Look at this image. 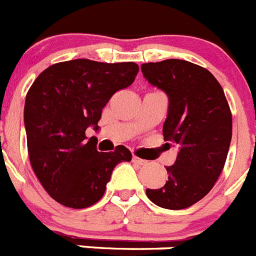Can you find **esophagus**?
Listing matches in <instances>:
<instances>
[{
  "instance_id": "esophagus-1",
  "label": "esophagus",
  "mask_w": 256,
  "mask_h": 256,
  "mask_svg": "<svg viewBox=\"0 0 256 256\" xmlns=\"http://www.w3.org/2000/svg\"><path fill=\"white\" fill-rule=\"evenodd\" d=\"M132 160L134 162V163H137V164H138V166H144V164H146V160H144V159L138 158V156H136V155H134V156H133Z\"/></svg>"
}]
</instances>
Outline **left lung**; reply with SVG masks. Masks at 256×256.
<instances>
[{"mask_svg": "<svg viewBox=\"0 0 256 256\" xmlns=\"http://www.w3.org/2000/svg\"><path fill=\"white\" fill-rule=\"evenodd\" d=\"M148 82L168 96L163 136L178 146L174 166L166 167L168 181L146 189L156 206L182 210L208 194L226 164L232 140V112L215 76L182 60L144 63Z\"/></svg>", "mask_w": 256, "mask_h": 256, "instance_id": "obj_1", "label": "left lung"}]
</instances>
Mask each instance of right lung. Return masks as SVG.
<instances>
[{
  "mask_svg": "<svg viewBox=\"0 0 256 256\" xmlns=\"http://www.w3.org/2000/svg\"><path fill=\"white\" fill-rule=\"evenodd\" d=\"M138 72L133 62L102 63L74 60L48 67L26 97L24 126L30 166L53 200L71 208L97 203L115 166L132 154L119 145L97 152L96 137L102 108L115 92L130 86Z\"/></svg>",
  "mask_w": 256,
  "mask_h": 256,
  "instance_id": "obj_1",
  "label": "right lung"
}]
</instances>
